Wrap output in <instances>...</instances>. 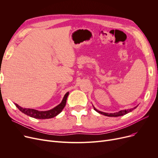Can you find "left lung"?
Wrapping results in <instances>:
<instances>
[{"label":"left lung","instance_id":"left-lung-1","mask_svg":"<svg viewBox=\"0 0 158 158\" xmlns=\"http://www.w3.org/2000/svg\"><path fill=\"white\" fill-rule=\"evenodd\" d=\"M138 106H136L135 107H133V108H131V109H129V110H121L118 112H117V113H104V112H102L101 111H98L97 110L96 108H95V107L94 106V110L98 112V113H101L103 115H105V116H107V117H119V116H122V115H124V114H126L127 113H129V112H131L132 110L136 109V107Z\"/></svg>","mask_w":158,"mask_h":158}]
</instances>
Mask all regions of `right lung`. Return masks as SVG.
<instances>
[{
    "mask_svg": "<svg viewBox=\"0 0 158 158\" xmlns=\"http://www.w3.org/2000/svg\"><path fill=\"white\" fill-rule=\"evenodd\" d=\"M69 92L66 93L61 101V102L54 107L53 109L48 110V111H38L34 109H30V108H23V107L19 106L17 104H15V105L17 107V108L23 113L24 114H27V116H29L31 117L38 118V119H48V118H52L56 116H57L58 114H60L66 105V99L69 96Z\"/></svg>",
    "mask_w": 158,
    "mask_h": 158,
    "instance_id": "1",
    "label": "right lung"
}]
</instances>
